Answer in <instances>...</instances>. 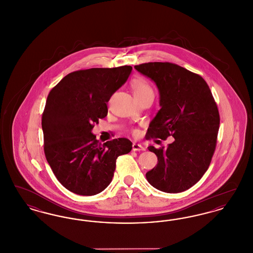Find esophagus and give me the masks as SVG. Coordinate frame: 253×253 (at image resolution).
Masks as SVG:
<instances>
[{"label":"esophagus","mask_w":253,"mask_h":253,"mask_svg":"<svg viewBox=\"0 0 253 253\" xmlns=\"http://www.w3.org/2000/svg\"><path fill=\"white\" fill-rule=\"evenodd\" d=\"M132 150L135 151V152H139V151H144L145 148L143 146L138 144V143H133L132 144Z\"/></svg>","instance_id":"1"}]
</instances>
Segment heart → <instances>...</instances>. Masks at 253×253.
Wrapping results in <instances>:
<instances>
[{
	"label": "heart",
	"mask_w": 253,
	"mask_h": 253,
	"mask_svg": "<svg viewBox=\"0 0 253 253\" xmlns=\"http://www.w3.org/2000/svg\"><path fill=\"white\" fill-rule=\"evenodd\" d=\"M131 87L134 96H141L154 93L151 85L142 77H135L131 81Z\"/></svg>",
	"instance_id": "heart-1"
}]
</instances>
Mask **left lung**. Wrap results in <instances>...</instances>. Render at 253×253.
Here are the masks:
<instances>
[{
  "label": "left lung",
  "mask_w": 253,
  "mask_h": 253,
  "mask_svg": "<svg viewBox=\"0 0 253 253\" xmlns=\"http://www.w3.org/2000/svg\"><path fill=\"white\" fill-rule=\"evenodd\" d=\"M134 68L156 83L160 96L161 109L147 139L174 137L165 149L148 147L158 163L146 178L161 192H184L201 179L214 154L220 124L216 102L201 76L177 64L148 62Z\"/></svg>",
  "instance_id": "1"
}]
</instances>
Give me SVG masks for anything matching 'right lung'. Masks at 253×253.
I'll list each match as a JSON object with an SVG mask.
<instances>
[{"label":"right lung","mask_w":253,"mask_h":253,"mask_svg":"<svg viewBox=\"0 0 253 253\" xmlns=\"http://www.w3.org/2000/svg\"><path fill=\"white\" fill-rule=\"evenodd\" d=\"M132 67L91 68L65 76L50 91L42 117L43 150L55 176L68 191L95 195L108 187L117 158L132 142L116 138L103 144L92 129L107 116V102Z\"/></svg>","instance_id":"right-lung-1"}]
</instances>
